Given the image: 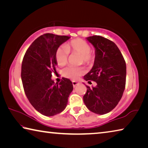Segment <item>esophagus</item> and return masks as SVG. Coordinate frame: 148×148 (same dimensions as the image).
Listing matches in <instances>:
<instances>
[{
  "label": "esophagus",
  "mask_w": 148,
  "mask_h": 148,
  "mask_svg": "<svg viewBox=\"0 0 148 148\" xmlns=\"http://www.w3.org/2000/svg\"><path fill=\"white\" fill-rule=\"evenodd\" d=\"M79 84V82H76V81H72V85H73V86H74V87H76L77 86H78V85Z\"/></svg>",
  "instance_id": "esophagus-1"
}]
</instances>
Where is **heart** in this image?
I'll use <instances>...</instances> for the list:
<instances>
[{
	"label": "heart",
	"instance_id": "obj_1",
	"mask_svg": "<svg viewBox=\"0 0 148 148\" xmlns=\"http://www.w3.org/2000/svg\"><path fill=\"white\" fill-rule=\"evenodd\" d=\"M70 51L81 55V62L87 64H91L95 61V54L91 51V46L84 40L77 38L71 40L66 45L59 46L56 49V59L57 64L62 66L68 62ZM86 70L82 66H68L62 72L63 76L73 80H76L83 75Z\"/></svg>",
	"mask_w": 148,
	"mask_h": 148
}]
</instances>
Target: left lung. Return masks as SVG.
Wrapping results in <instances>:
<instances>
[{"instance_id": "8db88e82", "label": "left lung", "mask_w": 148, "mask_h": 148, "mask_svg": "<svg viewBox=\"0 0 148 148\" xmlns=\"http://www.w3.org/2000/svg\"><path fill=\"white\" fill-rule=\"evenodd\" d=\"M86 39L94 46V64L84 78L92 80L97 86H86L84 96L86 107L93 113L102 115L111 112L121 100L126 83V63L116 44L101 36Z\"/></svg>"}]
</instances>
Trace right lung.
<instances>
[{"instance_id":"1","label":"right lung","mask_w":148,"mask_h":148,"mask_svg":"<svg viewBox=\"0 0 148 148\" xmlns=\"http://www.w3.org/2000/svg\"><path fill=\"white\" fill-rule=\"evenodd\" d=\"M71 38L47 33L32 42L25 54L21 65V80L27 99L35 109L46 116L61 113L66 107L73 85L62 78L55 84L51 79L57 62L56 49Z\"/></svg>"}]
</instances>
